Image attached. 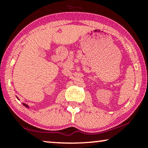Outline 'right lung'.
I'll return each mask as SVG.
<instances>
[{"mask_svg": "<svg viewBox=\"0 0 148 148\" xmlns=\"http://www.w3.org/2000/svg\"><path fill=\"white\" fill-rule=\"evenodd\" d=\"M17 98L18 99V98H17ZM18 100H19V99H18ZM23 105H24V106H25L26 107V108H29V106H28V105H27V104H25V103H23Z\"/></svg>", "mask_w": 148, "mask_h": 148, "instance_id": "right-lung-1", "label": "right lung"}]
</instances>
